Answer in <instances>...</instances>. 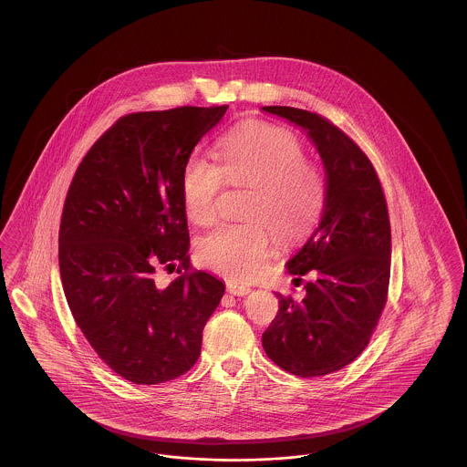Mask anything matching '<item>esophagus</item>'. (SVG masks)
Here are the masks:
<instances>
[{"label":"esophagus","instance_id":"34e87169","mask_svg":"<svg viewBox=\"0 0 467 467\" xmlns=\"http://www.w3.org/2000/svg\"><path fill=\"white\" fill-rule=\"evenodd\" d=\"M227 290H229V294H234V296H244V294H248L250 292V287L248 285H244V284H227Z\"/></svg>","mask_w":467,"mask_h":467}]
</instances>
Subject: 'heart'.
Listing matches in <instances>:
<instances>
[{
  "mask_svg": "<svg viewBox=\"0 0 467 467\" xmlns=\"http://www.w3.org/2000/svg\"><path fill=\"white\" fill-rule=\"evenodd\" d=\"M252 187L244 223H223L198 246L201 263L229 280L255 276L269 257L273 234L290 244L305 238L318 223L324 201V175L305 159L301 141L276 126H250L225 134L219 164L191 154L182 170V200L187 217L198 225L217 219L223 183Z\"/></svg>",
  "mask_w": 467,
  "mask_h": 467,
  "instance_id": "obj_1",
  "label": "heart"
}]
</instances>
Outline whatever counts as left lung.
Here are the masks:
<instances>
[{"mask_svg":"<svg viewBox=\"0 0 467 467\" xmlns=\"http://www.w3.org/2000/svg\"><path fill=\"white\" fill-rule=\"evenodd\" d=\"M263 110L303 128L326 168L322 219L287 263L290 275H310L306 294H276L280 306L263 347L296 377H324L362 354L385 308L392 252L387 201L371 161L331 120L292 107Z\"/></svg>","mask_w":467,"mask_h":467,"instance_id":"1","label":"left lung"}]
</instances>
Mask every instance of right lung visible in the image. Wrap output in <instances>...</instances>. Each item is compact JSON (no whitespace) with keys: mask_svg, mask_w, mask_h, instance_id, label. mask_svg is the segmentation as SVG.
Masks as SVG:
<instances>
[{"mask_svg":"<svg viewBox=\"0 0 467 467\" xmlns=\"http://www.w3.org/2000/svg\"><path fill=\"white\" fill-rule=\"evenodd\" d=\"M223 107L120 117L92 145L69 183L59 227L67 306L94 352L138 385L187 373L201 354L223 282L191 266L182 170ZM178 278L155 285L156 267Z\"/></svg>","mask_w":467,"mask_h":467,"instance_id":"1","label":"right lung"}]
</instances>
